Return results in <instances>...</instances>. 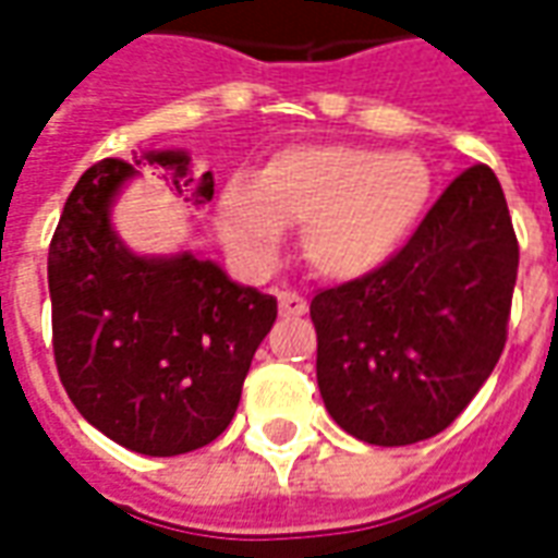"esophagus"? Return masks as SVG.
Here are the masks:
<instances>
[{
    "label": "esophagus",
    "instance_id": "34e87169",
    "mask_svg": "<svg viewBox=\"0 0 558 558\" xmlns=\"http://www.w3.org/2000/svg\"><path fill=\"white\" fill-rule=\"evenodd\" d=\"M278 302H280V314L283 316H302L304 311H307V302H304L299 292L283 290L278 295Z\"/></svg>",
    "mask_w": 558,
    "mask_h": 558
}]
</instances>
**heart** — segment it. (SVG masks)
Masks as SVG:
<instances>
[{
    "label": "heart",
    "instance_id": "heart-1",
    "mask_svg": "<svg viewBox=\"0 0 558 558\" xmlns=\"http://www.w3.org/2000/svg\"><path fill=\"white\" fill-rule=\"evenodd\" d=\"M430 170L410 151L292 146L235 179L220 199V230L251 256H271L283 227H302L304 259L331 280L383 268L410 239L430 199Z\"/></svg>",
    "mask_w": 558,
    "mask_h": 558
}]
</instances>
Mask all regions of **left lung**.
<instances>
[{"label": "left lung", "instance_id": "obj_1", "mask_svg": "<svg viewBox=\"0 0 558 558\" xmlns=\"http://www.w3.org/2000/svg\"><path fill=\"white\" fill-rule=\"evenodd\" d=\"M517 263L502 184L475 163L386 266L314 295L316 383L328 415L386 448L442 433L502 355Z\"/></svg>", "mask_w": 558, "mask_h": 558}]
</instances>
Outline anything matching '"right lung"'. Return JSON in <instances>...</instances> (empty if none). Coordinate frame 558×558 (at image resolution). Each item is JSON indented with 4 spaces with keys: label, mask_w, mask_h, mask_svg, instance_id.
Masks as SVG:
<instances>
[{
    "label": "right lung",
    "mask_w": 558,
    "mask_h": 558,
    "mask_svg": "<svg viewBox=\"0 0 558 558\" xmlns=\"http://www.w3.org/2000/svg\"><path fill=\"white\" fill-rule=\"evenodd\" d=\"M143 160L170 172L179 194L194 184L184 151L104 158L80 175L47 256L53 355L92 427L137 454L175 457L230 427L278 299L187 251L137 256L119 242L110 203ZM211 196L215 179L203 172L191 199Z\"/></svg>",
    "instance_id": "obj_1"
}]
</instances>
